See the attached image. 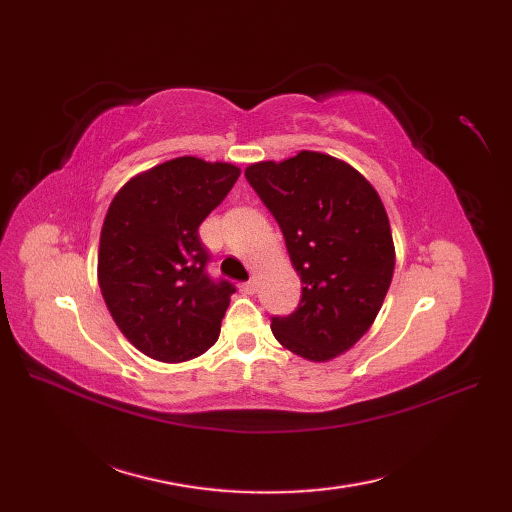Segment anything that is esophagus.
<instances>
[{"mask_svg": "<svg viewBox=\"0 0 512 512\" xmlns=\"http://www.w3.org/2000/svg\"><path fill=\"white\" fill-rule=\"evenodd\" d=\"M239 288H241V292H245V294H254V292H256V282H254V280L243 282V284H239Z\"/></svg>", "mask_w": 512, "mask_h": 512, "instance_id": "obj_1", "label": "esophagus"}]
</instances>
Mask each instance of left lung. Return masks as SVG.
Returning a JSON list of instances; mask_svg holds the SVG:
<instances>
[{"label": "left lung", "instance_id": "left-lung-1", "mask_svg": "<svg viewBox=\"0 0 512 512\" xmlns=\"http://www.w3.org/2000/svg\"><path fill=\"white\" fill-rule=\"evenodd\" d=\"M245 177L280 224L303 284L297 312L273 318L271 331L301 359L333 361L369 331L393 280L382 200L359 170L320 151L250 164Z\"/></svg>", "mask_w": 512, "mask_h": 512}]
</instances>
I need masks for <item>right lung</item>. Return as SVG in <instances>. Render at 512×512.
I'll return each instance as SVG.
<instances>
[{
  "instance_id": "add662e5",
  "label": "right lung",
  "mask_w": 512,
  "mask_h": 512,
  "mask_svg": "<svg viewBox=\"0 0 512 512\" xmlns=\"http://www.w3.org/2000/svg\"><path fill=\"white\" fill-rule=\"evenodd\" d=\"M241 168L183 156L134 175L106 211L98 250L104 303L128 342L162 363L209 350L235 286L213 282L198 226Z\"/></svg>"
}]
</instances>
